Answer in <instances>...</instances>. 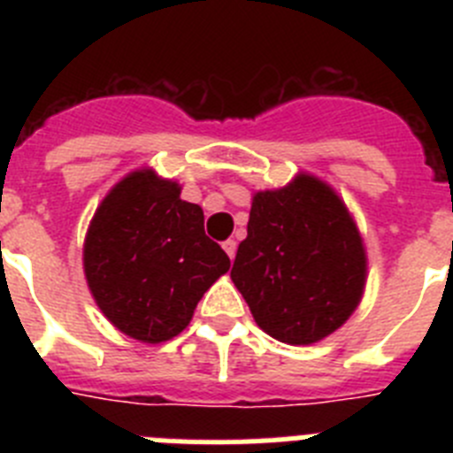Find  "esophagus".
I'll return each instance as SVG.
<instances>
[{
    "label": "esophagus",
    "mask_w": 453,
    "mask_h": 453,
    "mask_svg": "<svg viewBox=\"0 0 453 453\" xmlns=\"http://www.w3.org/2000/svg\"><path fill=\"white\" fill-rule=\"evenodd\" d=\"M222 247H224V251H226V254H229V258L231 261H234V256H235V250H238V245H235V240H224L222 242Z\"/></svg>",
    "instance_id": "34e87169"
}]
</instances>
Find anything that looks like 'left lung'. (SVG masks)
Masks as SVG:
<instances>
[{
    "label": "left lung",
    "mask_w": 453,
    "mask_h": 453,
    "mask_svg": "<svg viewBox=\"0 0 453 453\" xmlns=\"http://www.w3.org/2000/svg\"><path fill=\"white\" fill-rule=\"evenodd\" d=\"M365 270L345 203L326 183L299 174L281 190L254 195L231 279L265 334L311 345L354 313Z\"/></svg>",
    "instance_id": "obj_1"
}]
</instances>
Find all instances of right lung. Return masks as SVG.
Returning <instances> with one entry per match:
<instances>
[{
    "label": "right lung",
    "mask_w": 453,
    "mask_h": 453,
    "mask_svg": "<svg viewBox=\"0 0 453 453\" xmlns=\"http://www.w3.org/2000/svg\"><path fill=\"white\" fill-rule=\"evenodd\" d=\"M229 267V256L203 234L202 208L151 170L134 172L108 192L83 245L97 306L142 342L181 334L203 292Z\"/></svg>",
    "instance_id": "obj_1"
}]
</instances>
